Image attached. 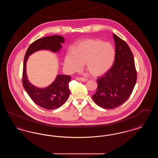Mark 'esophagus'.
<instances>
[{
    "mask_svg": "<svg viewBox=\"0 0 158 158\" xmlns=\"http://www.w3.org/2000/svg\"><path fill=\"white\" fill-rule=\"evenodd\" d=\"M77 80H79V81H81L82 82H86L88 81V79L87 78H85V77H77L76 78Z\"/></svg>",
    "mask_w": 158,
    "mask_h": 158,
    "instance_id": "1",
    "label": "esophagus"
}]
</instances>
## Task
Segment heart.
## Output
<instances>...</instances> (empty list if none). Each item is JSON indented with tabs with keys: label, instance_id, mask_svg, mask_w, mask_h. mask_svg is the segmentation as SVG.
Returning a JSON list of instances; mask_svg holds the SVG:
<instances>
[{
	"label": "heart",
	"instance_id": "obj_1",
	"mask_svg": "<svg viewBox=\"0 0 158 158\" xmlns=\"http://www.w3.org/2000/svg\"><path fill=\"white\" fill-rule=\"evenodd\" d=\"M115 57L113 45L99 39L89 38L76 44L64 59V66L70 73L79 72L85 63L90 74L100 76L112 68Z\"/></svg>",
	"mask_w": 158,
	"mask_h": 158
}]
</instances>
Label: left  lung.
Listing matches in <instances>:
<instances>
[{
    "label": "left lung",
    "instance_id": "left-lung-1",
    "mask_svg": "<svg viewBox=\"0 0 158 158\" xmlns=\"http://www.w3.org/2000/svg\"><path fill=\"white\" fill-rule=\"evenodd\" d=\"M115 57L112 68L97 79V90L92 95L94 102L105 109H114L124 103L131 95L137 80L133 53L127 44L113 34Z\"/></svg>",
    "mask_w": 158,
    "mask_h": 158
}]
</instances>
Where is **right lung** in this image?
<instances>
[{
  "label": "right lung",
  "instance_id": "add662e5",
  "mask_svg": "<svg viewBox=\"0 0 158 158\" xmlns=\"http://www.w3.org/2000/svg\"><path fill=\"white\" fill-rule=\"evenodd\" d=\"M64 38L59 35L38 39L28 48L23 61V85L31 99L37 105L46 110H54L59 108L68 99L70 94L69 83L70 75L57 76L54 82L44 89H40L31 85L28 80L26 73V63L28 56L40 50H49L53 52H58L61 48Z\"/></svg>",
  "mask_w": 158,
  "mask_h": 158
}]
</instances>
